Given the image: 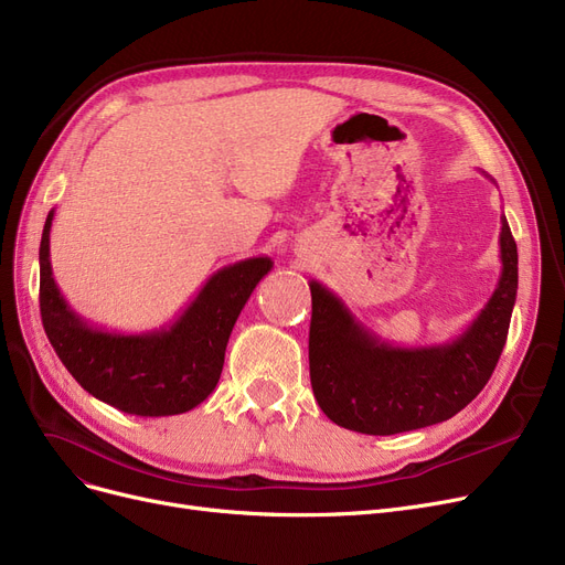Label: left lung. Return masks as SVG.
I'll return each mask as SVG.
<instances>
[{"instance_id":"1","label":"left lung","mask_w":565,"mask_h":565,"mask_svg":"<svg viewBox=\"0 0 565 565\" xmlns=\"http://www.w3.org/2000/svg\"><path fill=\"white\" fill-rule=\"evenodd\" d=\"M501 277L471 326L446 343L395 347L366 330L321 281L311 288L309 376L328 418L351 431L390 436L450 420L487 385L518 300V244L501 216Z\"/></svg>"}]
</instances>
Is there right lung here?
I'll use <instances>...</instances> for the list:
<instances>
[{
  "label": "right lung",
  "mask_w": 565,
  "mask_h": 565,
  "mask_svg": "<svg viewBox=\"0 0 565 565\" xmlns=\"http://www.w3.org/2000/svg\"><path fill=\"white\" fill-rule=\"evenodd\" d=\"M47 212L41 265V321L68 374L92 397L121 413L161 418L205 402L224 370L228 337L258 281L273 269L267 256L226 265L205 281L170 326L150 332H108L87 323L60 292L51 265Z\"/></svg>",
  "instance_id": "obj_1"
}]
</instances>
